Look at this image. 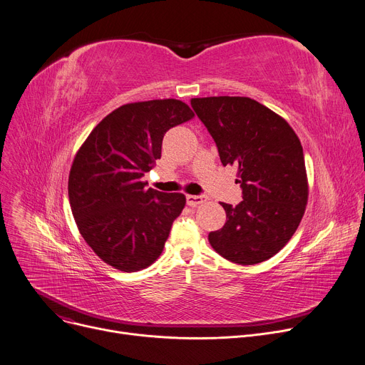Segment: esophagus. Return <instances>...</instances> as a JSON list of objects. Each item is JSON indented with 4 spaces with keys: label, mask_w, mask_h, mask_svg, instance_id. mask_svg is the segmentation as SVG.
Returning a JSON list of instances; mask_svg holds the SVG:
<instances>
[{
    "label": "esophagus",
    "mask_w": 365,
    "mask_h": 365,
    "mask_svg": "<svg viewBox=\"0 0 365 365\" xmlns=\"http://www.w3.org/2000/svg\"><path fill=\"white\" fill-rule=\"evenodd\" d=\"M186 202L189 207H196L205 202V196L202 195H186Z\"/></svg>",
    "instance_id": "1"
}]
</instances>
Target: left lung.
I'll list each match as a JSON object with an SVG mask.
<instances>
[{
  "instance_id": "obj_1",
  "label": "left lung",
  "mask_w": 365,
  "mask_h": 365,
  "mask_svg": "<svg viewBox=\"0 0 365 365\" xmlns=\"http://www.w3.org/2000/svg\"><path fill=\"white\" fill-rule=\"evenodd\" d=\"M190 105L214 138L222 165H237L243 190L239 205L221 202L227 221L208 240L233 263L268 260L289 242L306 211L302 143L282 116L250 97H200Z\"/></svg>"
}]
</instances>
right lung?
I'll return each instance as SVG.
<instances>
[{
    "label": "right lung",
    "mask_w": 365,
    "mask_h": 365,
    "mask_svg": "<svg viewBox=\"0 0 365 365\" xmlns=\"http://www.w3.org/2000/svg\"><path fill=\"white\" fill-rule=\"evenodd\" d=\"M193 116L176 98L126 103L78 148L68 178L71 211L86 243L115 269L137 272L161 255L186 197L147 187L141 178L161 157L165 132Z\"/></svg>",
    "instance_id": "obj_1"
}]
</instances>
